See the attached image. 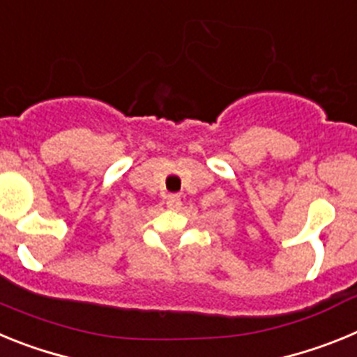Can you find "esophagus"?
I'll return each mask as SVG.
<instances>
[{"instance_id":"esophagus-1","label":"esophagus","mask_w":357,"mask_h":357,"mask_svg":"<svg viewBox=\"0 0 357 357\" xmlns=\"http://www.w3.org/2000/svg\"><path fill=\"white\" fill-rule=\"evenodd\" d=\"M166 206H168L169 209H178V207H181V197H178V195H168V197H166Z\"/></svg>"}]
</instances>
